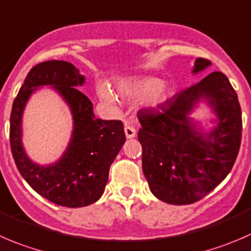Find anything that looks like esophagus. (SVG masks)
Here are the masks:
<instances>
[{
  "label": "esophagus",
  "mask_w": 251,
  "mask_h": 251,
  "mask_svg": "<svg viewBox=\"0 0 251 251\" xmlns=\"http://www.w3.org/2000/svg\"><path fill=\"white\" fill-rule=\"evenodd\" d=\"M125 133H126V136L128 139H131V138H134V136H135V129L133 128V126H125Z\"/></svg>",
  "instance_id": "obj_1"
}]
</instances>
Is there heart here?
<instances>
[{"mask_svg": "<svg viewBox=\"0 0 251 251\" xmlns=\"http://www.w3.org/2000/svg\"><path fill=\"white\" fill-rule=\"evenodd\" d=\"M118 94L129 100L143 99L144 106L156 108L165 103L172 94V89L165 81H161L155 76H139L131 80L121 81L117 86ZM96 94L101 102L105 105H115L116 96L106 84H100L96 89Z\"/></svg>", "mask_w": 251, "mask_h": 251, "instance_id": "1", "label": "heart"}]
</instances>
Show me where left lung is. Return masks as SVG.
Wrapping results in <instances>:
<instances>
[{"label": "left lung", "instance_id": "left-lung-1", "mask_svg": "<svg viewBox=\"0 0 251 251\" xmlns=\"http://www.w3.org/2000/svg\"><path fill=\"white\" fill-rule=\"evenodd\" d=\"M211 66L195 59L193 73ZM201 100L216 115L202 132L190 115ZM143 172L151 193L172 205H188L215 189L232 170L242 140V110L227 76L212 72L153 110L138 116Z\"/></svg>", "mask_w": 251, "mask_h": 251}]
</instances>
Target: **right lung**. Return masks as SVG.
I'll use <instances>...</instances> for the list:
<instances>
[{
    "label": "right lung",
    "instance_id": "obj_1",
    "mask_svg": "<svg viewBox=\"0 0 251 251\" xmlns=\"http://www.w3.org/2000/svg\"><path fill=\"white\" fill-rule=\"evenodd\" d=\"M85 76L66 61H47L30 69L14 99L11 112V150L22 177L42 198L64 207H83L103 194L111 163L126 141L121 121L95 118L93 103L79 91ZM52 86L71 108L72 139L61 158L51 165L33 163L21 144V117L31 94Z\"/></svg>",
    "mask_w": 251,
    "mask_h": 251
}]
</instances>
